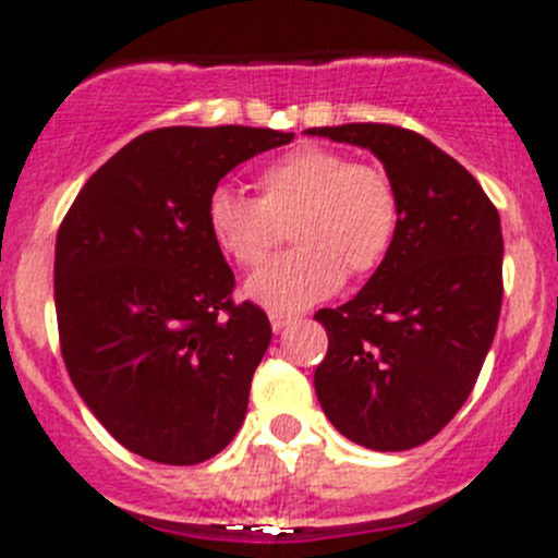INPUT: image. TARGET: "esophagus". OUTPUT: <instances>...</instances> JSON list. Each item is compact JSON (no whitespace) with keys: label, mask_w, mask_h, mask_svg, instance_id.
<instances>
[{"label":"esophagus","mask_w":558,"mask_h":558,"mask_svg":"<svg viewBox=\"0 0 558 558\" xmlns=\"http://www.w3.org/2000/svg\"><path fill=\"white\" fill-rule=\"evenodd\" d=\"M296 315H289V313H269V324H272V331H283L286 326L294 324Z\"/></svg>","instance_id":"34e87169"}]
</instances>
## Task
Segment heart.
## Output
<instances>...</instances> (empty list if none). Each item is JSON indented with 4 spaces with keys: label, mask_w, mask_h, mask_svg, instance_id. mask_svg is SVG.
I'll return each instance as SVG.
<instances>
[{
    "label": "heart",
    "mask_w": 558,
    "mask_h": 558,
    "mask_svg": "<svg viewBox=\"0 0 558 558\" xmlns=\"http://www.w3.org/2000/svg\"><path fill=\"white\" fill-rule=\"evenodd\" d=\"M258 196L218 185L205 202L213 243L238 267L253 269L283 238L296 247L245 283L247 300L275 313L305 311L345 280L384 264L397 240L402 202L391 174L337 150L302 145L256 174Z\"/></svg>",
    "instance_id": "1"
}]
</instances>
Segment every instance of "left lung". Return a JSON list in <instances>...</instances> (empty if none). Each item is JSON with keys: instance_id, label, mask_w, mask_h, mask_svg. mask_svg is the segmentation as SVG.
Wrapping results in <instances>:
<instances>
[{"instance_id": "1", "label": "left lung", "mask_w": 558, "mask_h": 558, "mask_svg": "<svg viewBox=\"0 0 558 558\" xmlns=\"http://www.w3.org/2000/svg\"><path fill=\"white\" fill-rule=\"evenodd\" d=\"M307 134L373 150L402 202L397 240L367 286L315 313L329 337L315 393L356 446H424L466 402L497 335L499 213L459 161L410 129L342 123Z\"/></svg>"}]
</instances>
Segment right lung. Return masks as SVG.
Instances as JSON below:
<instances>
[{
    "instance_id": "1",
    "label": "right lung",
    "mask_w": 558,
    "mask_h": 558,
    "mask_svg": "<svg viewBox=\"0 0 558 558\" xmlns=\"http://www.w3.org/2000/svg\"><path fill=\"white\" fill-rule=\"evenodd\" d=\"M291 132L167 126L88 178L56 238L61 356L99 424L143 459L199 464L238 435L272 340L213 243L205 202L234 167Z\"/></svg>"
}]
</instances>
